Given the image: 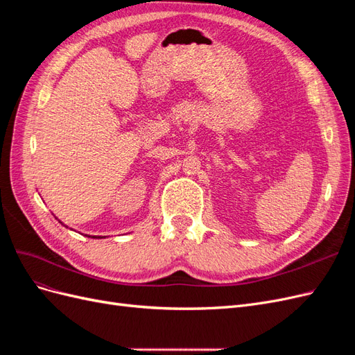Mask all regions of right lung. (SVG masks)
<instances>
[{
  "label": "right lung",
  "instance_id": "right-lung-1",
  "mask_svg": "<svg viewBox=\"0 0 355 355\" xmlns=\"http://www.w3.org/2000/svg\"><path fill=\"white\" fill-rule=\"evenodd\" d=\"M59 222H60V220H59ZM60 223H62V222H60ZM62 225H63V223H62ZM63 227H67V225H63ZM67 228H68V227H67ZM89 237H90V235H89ZM92 239H105V237H96V235H93Z\"/></svg>",
  "mask_w": 355,
  "mask_h": 355
}]
</instances>
